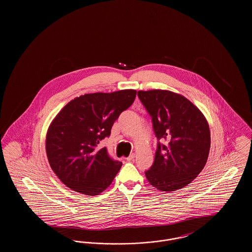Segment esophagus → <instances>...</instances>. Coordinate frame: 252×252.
Returning <instances> with one entry per match:
<instances>
[{
  "label": "esophagus",
  "instance_id": "obj_1",
  "mask_svg": "<svg viewBox=\"0 0 252 252\" xmlns=\"http://www.w3.org/2000/svg\"><path fill=\"white\" fill-rule=\"evenodd\" d=\"M134 158H135V154H134V153H132V154H130L129 156L126 158V160H127V161H131V160L134 159Z\"/></svg>",
  "mask_w": 252,
  "mask_h": 252
}]
</instances>
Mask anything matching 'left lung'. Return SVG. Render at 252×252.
Returning a JSON list of instances; mask_svg holds the SVG:
<instances>
[{
  "label": "left lung",
  "instance_id": "1",
  "mask_svg": "<svg viewBox=\"0 0 252 252\" xmlns=\"http://www.w3.org/2000/svg\"><path fill=\"white\" fill-rule=\"evenodd\" d=\"M138 97L152 119L158 144L155 159L145 177L162 192L183 188L202 171L211 135L201 111L187 98L162 91H140ZM164 138L166 145L160 144Z\"/></svg>",
  "mask_w": 252,
  "mask_h": 252
}]
</instances>
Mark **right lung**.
Returning a JSON list of instances; mask_svg holds the SVG:
<instances>
[{
    "label": "right lung",
    "mask_w": 252,
    "mask_h": 252,
    "mask_svg": "<svg viewBox=\"0 0 252 252\" xmlns=\"http://www.w3.org/2000/svg\"><path fill=\"white\" fill-rule=\"evenodd\" d=\"M135 90L96 93L69 102L52 122L46 153L55 174L67 187L87 195L106 190L122 162L99 144L109 137L114 122L135 100Z\"/></svg>",
    "instance_id": "obj_1"
}]
</instances>
